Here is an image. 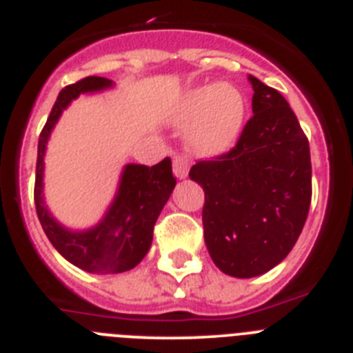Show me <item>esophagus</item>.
<instances>
[{
	"instance_id": "esophagus-1",
	"label": "esophagus",
	"mask_w": 353,
	"mask_h": 353,
	"mask_svg": "<svg viewBox=\"0 0 353 353\" xmlns=\"http://www.w3.org/2000/svg\"><path fill=\"white\" fill-rule=\"evenodd\" d=\"M173 173L176 179H185L187 173H189V166H187V161L183 157H174L173 159Z\"/></svg>"
}]
</instances>
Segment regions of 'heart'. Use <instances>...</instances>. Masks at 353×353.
Here are the masks:
<instances>
[{"mask_svg": "<svg viewBox=\"0 0 353 353\" xmlns=\"http://www.w3.org/2000/svg\"><path fill=\"white\" fill-rule=\"evenodd\" d=\"M248 117V101L232 83L203 84L185 90L174 101L170 120L185 127L183 138L192 155L215 159L239 141Z\"/></svg>", "mask_w": 353, "mask_h": 353, "instance_id": "1", "label": "heart"}]
</instances>
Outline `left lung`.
<instances>
[{
	"label": "left lung",
	"instance_id": "left-lung-1",
	"mask_svg": "<svg viewBox=\"0 0 353 353\" xmlns=\"http://www.w3.org/2000/svg\"><path fill=\"white\" fill-rule=\"evenodd\" d=\"M252 118L232 152L198 162L205 244L217 269L249 279L281 263L311 203L310 143L285 97L254 76Z\"/></svg>",
	"mask_w": 353,
	"mask_h": 353
}]
</instances>
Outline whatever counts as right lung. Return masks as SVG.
Segmentation results:
<instances>
[{"label": "right lung", "mask_w": 353, "mask_h": 353, "mask_svg": "<svg viewBox=\"0 0 353 353\" xmlns=\"http://www.w3.org/2000/svg\"><path fill=\"white\" fill-rule=\"evenodd\" d=\"M113 86V81L92 76L61 90L39 138L35 205L40 224L65 260L92 274L127 272L146 256L154 239L155 221L176 185L170 157L152 168L125 164L111 203L93 226L83 230L65 226L49 210L43 194V171L48 143L56 123L79 95H93Z\"/></svg>", "instance_id": "right-lung-1"}]
</instances>
